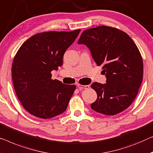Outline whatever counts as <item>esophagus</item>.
Wrapping results in <instances>:
<instances>
[{"mask_svg": "<svg viewBox=\"0 0 153 153\" xmlns=\"http://www.w3.org/2000/svg\"><path fill=\"white\" fill-rule=\"evenodd\" d=\"M77 87H78L79 89H88V88H89V85H82V84H77Z\"/></svg>", "mask_w": 153, "mask_h": 153, "instance_id": "34e87169", "label": "esophagus"}]
</instances>
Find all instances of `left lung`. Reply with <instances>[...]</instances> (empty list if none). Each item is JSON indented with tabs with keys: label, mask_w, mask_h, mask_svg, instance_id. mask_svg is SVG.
<instances>
[{
	"label": "left lung",
	"mask_w": 153,
	"mask_h": 153,
	"mask_svg": "<svg viewBox=\"0 0 153 153\" xmlns=\"http://www.w3.org/2000/svg\"><path fill=\"white\" fill-rule=\"evenodd\" d=\"M77 43L89 49L106 77L105 84H91L97 95L91 108L107 115L122 112L134 101L143 78L142 58L135 42L118 29L100 26L84 31Z\"/></svg>",
	"instance_id": "left-lung-1"
}]
</instances>
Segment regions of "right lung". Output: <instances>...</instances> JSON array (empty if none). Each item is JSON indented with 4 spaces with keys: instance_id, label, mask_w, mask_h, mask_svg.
<instances>
[{
    "instance_id": "obj_1",
    "label": "right lung",
    "mask_w": 153,
    "mask_h": 153,
    "mask_svg": "<svg viewBox=\"0 0 153 153\" xmlns=\"http://www.w3.org/2000/svg\"><path fill=\"white\" fill-rule=\"evenodd\" d=\"M80 32L48 31L26 40L13 59L11 75L18 100L27 111L48 119L65 112L76 86L51 79L52 71L58 69L63 56Z\"/></svg>"
}]
</instances>
